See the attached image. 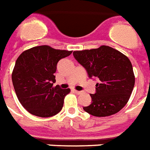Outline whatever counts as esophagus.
I'll return each instance as SVG.
<instances>
[{
    "instance_id": "34e87169",
    "label": "esophagus",
    "mask_w": 150,
    "mask_h": 150,
    "mask_svg": "<svg viewBox=\"0 0 150 150\" xmlns=\"http://www.w3.org/2000/svg\"><path fill=\"white\" fill-rule=\"evenodd\" d=\"M72 91L75 92V94H77V95H80L81 93H82V92H81V91H76V90H75V89L72 90Z\"/></svg>"
}]
</instances>
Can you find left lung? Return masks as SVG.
Masks as SVG:
<instances>
[{
  "instance_id": "obj_1",
  "label": "left lung",
  "mask_w": 150,
  "mask_h": 150,
  "mask_svg": "<svg viewBox=\"0 0 150 150\" xmlns=\"http://www.w3.org/2000/svg\"><path fill=\"white\" fill-rule=\"evenodd\" d=\"M75 59L90 78H98L92 103L83 110L95 117H107L121 110L128 103L135 83L133 67L127 56L109 46L75 51Z\"/></svg>"
}]
</instances>
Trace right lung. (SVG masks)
<instances>
[{"label":"right lung","instance_id":"add662e5","mask_svg":"<svg viewBox=\"0 0 150 150\" xmlns=\"http://www.w3.org/2000/svg\"><path fill=\"white\" fill-rule=\"evenodd\" d=\"M71 53L42 45L24 51L17 58L12 80L18 100L30 114L48 117L62 110L64 98L71 90L53 86L54 74L59 61Z\"/></svg>","mask_w":150,"mask_h":150}]
</instances>
